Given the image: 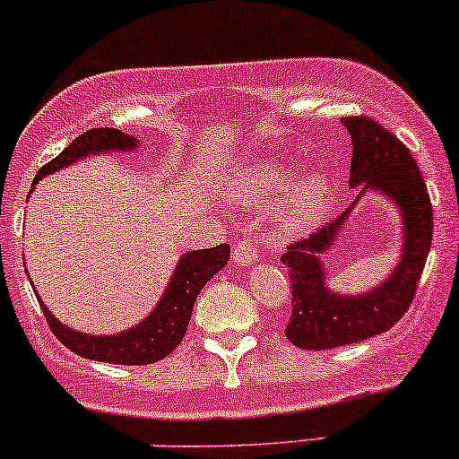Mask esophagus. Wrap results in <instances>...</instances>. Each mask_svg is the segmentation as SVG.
I'll use <instances>...</instances> for the list:
<instances>
[{"label": "esophagus", "mask_w": 459, "mask_h": 459, "mask_svg": "<svg viewBox=\"0 0 459 459\" xmlns=\"http://www.w3.org/2000/svg\"><path fill=\"white\" fill-rule=\"evenodd\" d=\"M257 257V247L251 242V239H242L233 247V262L238 266H247V264L255 262Z\"/></svg>", "instance_id": "esophagus-1"}]
</instances>
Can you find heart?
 Returning a JSON list of instances; mask_svg holds the SVG:
<instances>
[{
  "label": "heart",
  "instance_id": "obj_1",
  "mask_svg": "<svg viewBox=\"0 0 459 459\" xmlns=\"http://www.w3.org/2000/svg\"><path fill=\"white\" fill-rule=\"evenodd\" d=\"M295 173L280 164L248 166L238 182V195L244 204L277 202L290 190ZM289 193V192H288ZM290 194V193H289ZM287 196V195H286ZM333 200V179L328 173H313L304 178L289 196L281 202L280 224L286 233L302 230L317 221L328 211Z\"/></svg>",
  "mask_w": 459,
  "mask_h": 459
}]
</instances>
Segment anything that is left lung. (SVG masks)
<instances>
[{
	"label": "left lung",
	"instance_id": "obj_1",
	"mask_svg": "<svg viewBox=\"0 0 459 459\" xmlns=\"http://www.w3.org/2000/svg\"><path fill=\"white\" fill-rule=\"evenodd\" d=\"M342 124L351 133V186L388 196L401 208L405 226L401 259L382 285L359 296H340L325 284L321 255L343 230L357 200L326 226L307 239L289 244L281 262L289 268L290 317L286 337L298 349L324 351L344 344H358L395 326L409 311L427 264L433 242V206L427 184L409 148L388 133L382 124L367 115L344 117Z\"/></svg>",
	"mask_w": 459,
	"mask_h": 459
}]
</instances>
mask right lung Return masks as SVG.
<instances>
[{"instance_id":"obj_1","label":"right lung","mask_w":459,"mask_h":459,"mask_svg":"<svg viewBox=\"0 0 459 459\" xmlns=\"http://www.w3.org/2000/svg\"><path fill=\"white\" fill-rule=\"evenodd\" d=\"M137 143L140 142L135 137L126 135L117 128H92V131L82 133L77 140H73V143H68L53 161L41 166L32 184H37L46 175L55 173V170L75 164L77 160L97 155V152L135 151ZM229 255V244L184 253L179 257L178 266H175L164 295L151 311V316L143 317L140 324H135L128 331L113 333V335H88V333L73 331L48 311V307L41 302L39 295H35L39 299V307L44 311L50 331L73 353L95 359V362L140 367V364L160 362V359H164L166 355L178 349L184 333H186L188 322H191L197 295L206 286V281L226 266Z\"/></svg>"}]
</instances>
